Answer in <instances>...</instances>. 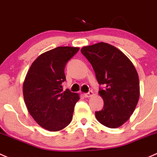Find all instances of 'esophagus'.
Segmentation results:
<instances>
[{"mask_svg": "<svg viewBox=\"0 0 157 157\" xmlns=\"http://www.w3.org/2000/svg\"><path fill=\"white\" fill-rule=\"evenodd\" d=\"M93 95H94L93 92L90 91L89 92H87V93L84 94V96H85L86 98H90V97H92Z\"/></svg>", "mask_w": 157, "mask_h": 157, "instance_id": "1", "label": "esophagus"}]
</instances>
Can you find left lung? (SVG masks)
Instances as JSON below:
<instances>
[{
    "label": "left lung",
    "mask_w": 157,
    "mask_h": 157,
    "mask_svg": "<svg viewBox=\"0 0 157 157\" xmlns=\"http://www.w3.org/2000/svg\"><path fill=\"white\" fill-rule=\"evenodd\" d=\"M90 62L99 85L104 107L95 111L97 120L108 128H117L129 119L138 104L139 79L135 67L124 53L106 43L81 49Z\"/></svg>",
    "instance_id": "left-lung-1"
}]
</instances>
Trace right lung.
<instances>
[{"label":"right lung","mask_w":157,"mask_h":157,"mask_svg":"<svg viewBox=\"0 0 157 157\" xmlns=\"http://www.w3.org/2000/svg\"><path fill=\"white\" fill-rule=\"evenodd\" d=\"M79 51L59 47L41 54L31 65L23 84L25 103L34 120L45 129L56 132L71 122L79 95L63 90L65 67Z\"/></svg>","instance_id":"obj_1"}]
</instances>
